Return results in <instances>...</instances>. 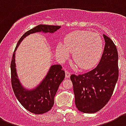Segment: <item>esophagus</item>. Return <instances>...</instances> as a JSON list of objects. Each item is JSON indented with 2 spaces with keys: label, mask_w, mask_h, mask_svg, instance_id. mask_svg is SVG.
<instances>
[{
  "label": "esophagus",
  "mask_w": 126,
  "mask_h": 126,
  "mask_svg": "<svg viewBox=\"0 0 126 126\" xmlns=\"http://www.w3.org/2000/svg\"><path fill=\"white\" fill-rule=\"evenodd\" d=\"M65 73H66V78H69L70 77V72H68V71H67V70H66V71H65Z\"/></svg>",
  "instance_id": "34e87169"
}]
</instances>
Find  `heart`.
Here are the masks:
<instances>
[{
	"mask_svg": "<svg viewBox=\"0 0 126 126\" xmlns=\"http://www.w3.org/2000/svg\"><path fill=\"white\" fill-rule=\"evenodd\" d=\"M56 54L61 59L73 53V61L79 68L87 70L93 68L100 60L103 52V41L100 35L91 31H75L68 34L64 44L59 42Z\"/></svg>",
	"mask_w": 126,
	"mask_h": 126,
	"instance_id": "heart-1",
	"label": "heart"
}]
</instances>
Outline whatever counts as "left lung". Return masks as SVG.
Wrapping results in <instances>:
<instances>
[{
  "label": "left lung",
  "instance_id": "obj_1",
  "mask_svg": "<svg viewBox=\"0 0 126 126\" xmlns=\"http://www.w3.org/2000/svg\"><path fill=\"white\" fill-rule=\"evenodd\" d=\"M105 46L98 66L90 72L70 76L75 103L79 110L92 114L102 109L112 96L118 78V54L114 42L105 35Z\"/></svg>",
  "mask_w": 126,
  "mask_h": 126
}]
</instances>
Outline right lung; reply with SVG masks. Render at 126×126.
<instances>
[{"label": "right lung", "instance_id": "1", "mask_svg": "<svg viewBox=\"0 0 126 126\" xmlns=\"http://www.w3.org/2000/svg\"><path fill=\"white\" fill-rule=\"evenodd\" d=\"M60 28L61 26L41 24L26 32L17 42L12 58L11 83L14 94L18 101L26 110L35 114H44L52 109L54 105L55 94L59 85L65 78V72L59 64L52 65L45 78L37 86L32 89H26L22 85L17 76L15 62L16 51L23 39L30 34L37 32L53 33Z\"/></svg>", "mask_w": 126, "mask_h": 126}]
</instances>
